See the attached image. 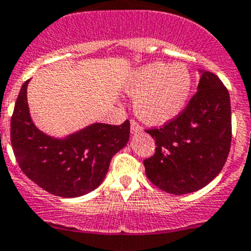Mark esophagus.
Returning <instances> with one entry per match:
<instances>
[{"mask_svg": "<svg viewBox=\"0 0 251 251\" xmlns=\"http://www.w3.org/2000/svg\"><path fill=\"white\" fill-rule=\"evenodd\" d=\"M130 132H132V134H138V133L143 132V128H142L137 122L132 119V121H130Z\"/></svg>", "mask_w": 251, "mask_h": 251, "instance_id": "1", "label": "esophagus"}]
</instances>
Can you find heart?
<instances>
[{
  "mask_svg": "<svg viewBox=\"0 0 251 251\" xmlns=\"http://www.w3.org/2000/svg\"><path fill=\"white\" fill-rule=\"evenodd\" d=\"M192 86V73L185 64L151 62L130 75L126 92L134 97L135 114L142 121L158 126L183 112Z\"/></svg>",
  "mask_w": 251,
  "mask_h": 251,
  "instance_id": "b5f03b06",
  "label": "heart"
}]
</instances>
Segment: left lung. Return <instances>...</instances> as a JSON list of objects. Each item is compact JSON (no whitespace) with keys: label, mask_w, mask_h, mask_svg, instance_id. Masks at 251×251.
Listing matches in <instances>:
<instances>
[{"label":"left lung","mask_w":251,"mask_h":251,"mask_svg":"<svg viewBox=\"0 0 251 251\" xmlns=\"http://www.w3.org/2000/svg\"><path fill=\"white\" fill-rule=\"evenodd\" d=\"M197 94L176 118L147 133L155 153L143 162L149 180L171 194L197 192L224 167L231 143L229 92L217 75L199 71Z\"/></svg>","instance_id":"obj_1"}]
</instances>
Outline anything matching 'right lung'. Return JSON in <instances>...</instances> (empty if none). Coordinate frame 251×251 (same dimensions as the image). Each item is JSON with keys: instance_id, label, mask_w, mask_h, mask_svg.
<instances>
[{"instance_id": "right-lung-1", "label": "right lung", "mask_w": 251, "mask_h": 251, "mask_svg": "<svg viewBox=\"0 0 251 251\" xmlns=\"http://www.w3.org/2000/svg\"><path fill=\"white\" fill-rule=\"evenodd\" d=\"M26 80L11 118L16 160L32 181L50 194L77 198L94 190L105 178L112 157L127 146L130 124L93 123L64 138L41 132L29 114Z\"/></svg>"}]
</instances>
